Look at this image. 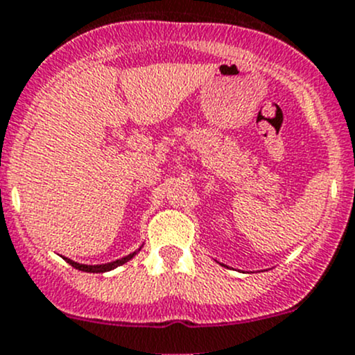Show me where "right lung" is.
Listing matches in <instances>:
<instances>
[{
    "mask_svg": "<svg viewBox=\"0 0 355 355\" xmlns=\"http://www.w3.org/2000/svg\"><path fill=\"white\" fill-rule=\"evenodd\" d=\"M135 254V253H133ZM133 254H128V257L121 258V260H116V261H111V263H105V265H83V263H78V261H72V260H67V263H71L74 269L78 270H83V272H107V270H112L116 269V267H119V265H123L125 261H128L130 258L133 257Z\"/></svg>",
    "mask_w": 355,
    "mask_h": 355,
    "instance_id": "1",
    "label": "right lung"
}]
</instances>
